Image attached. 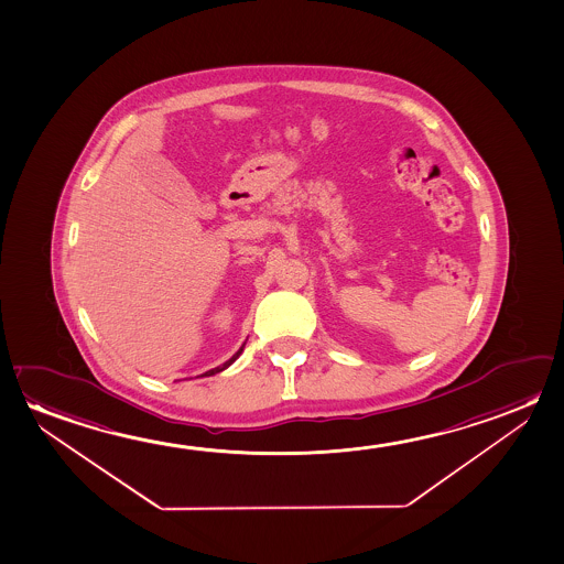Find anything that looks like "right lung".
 I'll use <instances>...</instances> for the list:
<instances>
[{
    "label": "right lung",
    "mask_w": 564,
    "mask_h": 564,
    "mask_svg": "<svg viewBox=\"0 0 564 564\" xmlns=\"http://www.w3.org/2000/svg\"><path fill=\"white\" fill-rule=\"evenodd\" d=\"M241 352H242V347H241V349L237 350V352H235V355H232V357L229 358V360H227V362H225V365H221V367L212 368V370H207L206 375H202V376H214V375H217V372H221V370H225V368L229 367V365H232V362H235V360H237V357H239V355H241Z\"/></svg>",
    "instance_id": "add662e5"
}]
</instances>
